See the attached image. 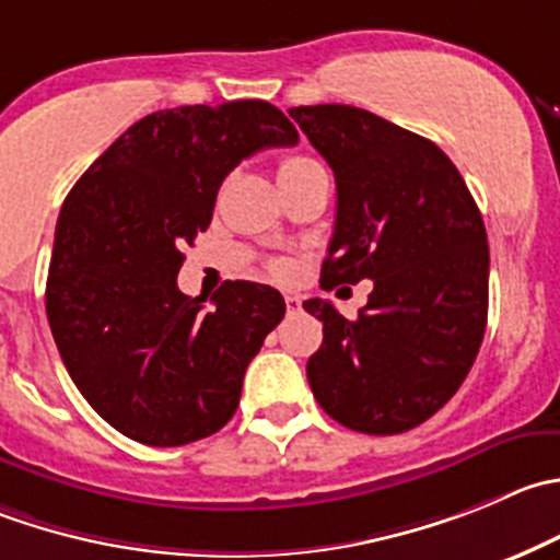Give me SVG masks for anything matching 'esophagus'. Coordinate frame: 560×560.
Here are the masks:
<instances>
[{"instance_id":"34e87169","label":"esophagus","mask_w":560,"mask_h":560,"mask_svg":"<svg viewBox=\"0 0 560 560\" xmlns=\"http://www.w3.org/2000/svg\"><path fill=\"white\" fill-rule=\"evenodd\" d=\"M284 303H287V312H290V314L301 312V298H298V295H287Z\"/></svg>"}]
</instances>
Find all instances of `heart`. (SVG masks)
I'll use <instances>...</instances> for the list:
<instances>
[{"label": "heart", "instance_id": "obj_1", "mask_svg": "<svg viewBox=\"0 0 560 560\" xmlns=\"http://www.w3.org/2000/svg\"><path fill=\"white\" fill-rule=\"evenodd\" d=\"M312 166H319L317 161L308 159V155H287L284 161L279 164V177L292 175V172H303V170H312ZM276 273H287L284 265H276Z\"/></svg>", "mask_w": 560, "mask_h": 560}]
</instances>
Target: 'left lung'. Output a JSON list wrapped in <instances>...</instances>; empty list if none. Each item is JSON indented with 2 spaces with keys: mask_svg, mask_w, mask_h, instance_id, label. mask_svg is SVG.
Instances as JSON below:
<instances>
[{
  "mask_svg": "<svg viewBox=\"0 0 560 560\" xmlns=\"http://www.w3.org/2000/svg\"><path fill=\"white\" fill-rule=\"evenodd\" d=\"M336 177V224L323 287L372 279L347 319L303 303L323 323L306 374L330 418L366 435L424 424L463 385L487 328L490 248L463 175L438 144L366 108H290Z\"/></svg>",
  "mask_w": 560,
  "mask_h": 560,
  "instance_id": "left-lung-1",
  "label": "left lung"
}]
</instances>
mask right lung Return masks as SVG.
<instances>
[{
	"mask_svg": "<svg viewBox=\"0 0 560 560\" xmlns=\"http://www.w3.org/2000/svg\"><path fill=\"white\" fill-rule=\"evenodd\" d=\"M298 130L265 101L148 114L79 177L54 232L46 314L92 410L144 446H186L235 416L243 374L281 323L279 290H177L183 248L210 226L224 177Z\"/></svg>",
	"mask_w": 560,
	"mask_h": 560,
	"instance_id": "add662e5",
	"label": "right lung"
}]
</instances>
